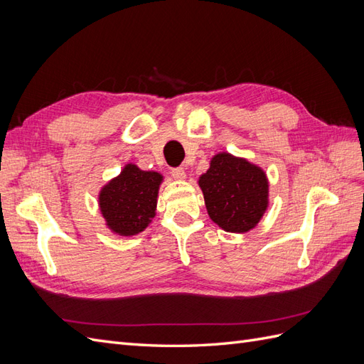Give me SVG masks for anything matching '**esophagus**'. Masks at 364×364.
<instances>
[{
  "instance_id": "obj_1",
  "label": "esophagus",
  "mask_w": 364,
  "mask_h": 364,
  "mask_svg": "<svg viewBox=\"0 0 364 364\" xmlns=\"http://www.w3.org/2000/svg\"><path fill=\"white\" fill-rule=\"evenodd\" d=\"M171 176L176 181H185L186 179V171L182 167H178V168L171 170Z\"/></svg>"
}]
</instances>
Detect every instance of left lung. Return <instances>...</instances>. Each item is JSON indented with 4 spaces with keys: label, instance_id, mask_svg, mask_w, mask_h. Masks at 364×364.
Listing matches in <instances>:
<instances>
[{
    "label": "left lung",
    "instance_id": "8db88e82",
    "mask_svg": "<svg viewBox=\"0 0 364 364\" xmlns=\"http://www.w3.org/2000/svg\"><path fill=\"white\" fill-rule=\"evenodd\" d=\"M199 186L209 218L226 232H249L269 206L267 174L246 158L228 151L211 158Z\"/></svg>",
    "mask_w": 364,
    "mask_h": 364
}]
</instances>
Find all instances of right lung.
<instances>
[{"label":"right lung","instance_id":"right-lung-1","mask_svg":"<svg viewBox=\"0 0 364 364\" xmlns=\"http://www.w3.org/2000/svg\"><path fill=\"white\" fill-rule=\"evenodd\" d=\"M164 176L126 164L117 178L98 193V208L107 229L121 237L142 232L156 215L158 193Z\"/></svg>","mask_w":364,"mask_h":364}]
</instances>
